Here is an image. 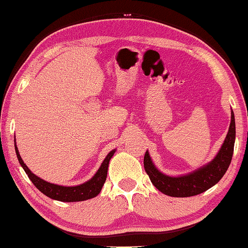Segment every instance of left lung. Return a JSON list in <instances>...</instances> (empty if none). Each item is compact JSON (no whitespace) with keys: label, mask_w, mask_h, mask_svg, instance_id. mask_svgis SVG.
Instances as JSON below:
<instances>
[{"label":"left lung","mask_w":248,"mask_h":248,"mask_svg":"<svg viewBox=\"0 0 248 248\" xmlns=\"http://www.w3.org/2000/svg\"><path fill=\"white\" fill-rule=\"evenodd\" d=\"M235 142V119L234 112L231 111V124L229 132L217 152V156L208 164L196 170L187 175L171 176L159 171L151 159L149 152L144 155V169L149 175L151 182L157 189L164 195L170 197H191L199 195L215 186L223 177L231 164L234 151Z\"/></svg>","instance_id":"obj_1"}]
</instances>
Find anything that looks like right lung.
Instances as JSON below:
<instances>
[{
  "instance_id": "1",
  "label": "right lung",
  "mask_w": 248,
  "mask_h": 248,
  "mask_svg": "<svg viewBox=\"0 0 248 248\" xmlns=\"http://www.w3.org/2000/svg\"><path fill=\"white\" fill-rule=\"evenodd\" d=\"M15 151H16V155H17L19 164L22 165L25 173L28 175L29 179L31 180V183L33 185H35L36 188H38L44 195L49 197V198L62 201V202L84 201V200L94 198V197L97 196L100 192V190H102L105 182H106L109 161H110L112 155H114L116 152V150H112L107 154V156L105 157L104 162L102 163V165H100L98 170L96 171V174L90 180H87L86 183L78 185V186L66 187V186H60V185L48 183L46 182V180L39 178L38 176H36L35 174H32L31 170H29L27 165L24 163L23 158L20 157L16 143H15Z\"/></svg>"
}]
</instances>
